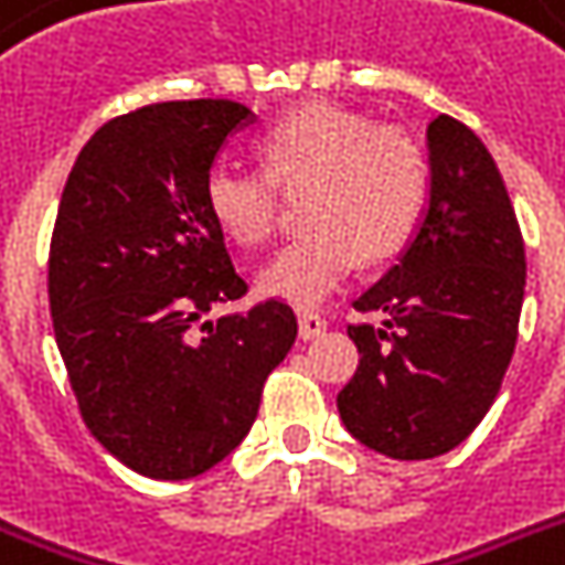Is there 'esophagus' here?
Instances as JSON below:
<instances>
[{
	"mask_svg": "<svg viewBox=\"0 0 565 565\" xmlns=\"http://www.w3.org/2000/svg\"><path fill=\"white\" fill-rule=\"evenodd\" d=\"M328 322L319 313H299V337L301 340H313V337L326 334Z\"/></svg>",
	"mask_w": 565,
	"mask_h": 565,
	"instance_id": "esophagus-1",
	"label": "esophagus"
}]
</instances>
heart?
Returning <instances> with one entry per match:
<instances>
[{
  "label": "heart",
  "mask_w": 565,
  "mask_h": 565,
  "mask_svg": "<svg viewBox=\"0 0 565 565\" xmlns=\"http://www.w3.org/2000/svg\"><path fill=\"white\" fill-rule=\"evenodd\" d=\"M264 170L213 163L204 204L228 239L255 248L273 237L278 190H301L292 237L257 273V287L292 305H317L334 292L358 260H384L407 243L428 199V161L398 128H372L337 105H305L257 140Z\"/></svg>",
  "instance_id": "1"
}]
</instances>
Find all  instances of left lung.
Returning <instances> with one entry per match:
<instances>
[{"label": "left lung", "mask_w": 565, "mask_h": 565, "mask_svg": "<svg viewBox=\"0 0 565 565\" xmlns=\"http://www.w3.org/2000/svg\"><path fill=\"white\" fill-rule=\"evenodd\" d=\"M525 246L501 172L472 128L428 126V207L411 243L354 308L361 366L337 395L358 443L393 460L460 446L495 402L516 349Z\"/></svg>", "instance_id": "left-lung-1"}]
</instances>
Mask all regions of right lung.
Instances as JSON below:
<instances>
[{
  "instance_id": "obj_1",
  "label": "right lung",
  "mask_w": 565,
  "mask_h": 565,
  "mask_svg": "<svg viewBox=\"0 0 565 565\" xmlns=\"http://www.w3.org/2000/svg\"><path fill=\"white\" fill-rule=\"evenodd\" d=\"M248 122L255 110L231 99L110 119L57 207L49 308L70 384L93 437L154 481L207 472L246 439L299 331L284 301L204 319L246 292L204 181Z\"/></svg>"
}]
</instances>
